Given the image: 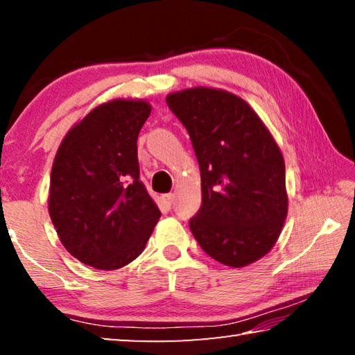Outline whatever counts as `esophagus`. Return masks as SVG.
Returning <instances> with one entry per match:
<instances>
[{
	"instance_id": "1",
	"label": "esophagus",
	"mask_w": 355,
	"mask_h": 355,
	"mask_svg": "<svg viewBox=\"0 0 355 355\" xmlns=\"http://www.w3.org/2000/svg\"><path fill=\"white\" fill-rule=\"evenodd\" d=\"M163 200H164V203L169 208H172V205H173V200H175V196L173 194H166V196H163Z\"/></svg>"
}]
</instances>
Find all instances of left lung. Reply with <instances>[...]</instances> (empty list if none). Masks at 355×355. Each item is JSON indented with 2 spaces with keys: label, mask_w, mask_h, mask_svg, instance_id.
I'll use <instances>...</instances> for the list:
<instances>
[{
  "label": "left lung",
  "mask_w": 355,
  "mask_h": 355,
  "mask_svg": "<svg viewBox=\"0 0 355 355\" xmlns=\"http://www.w3.org/2000/svg\"><path fill=\"white\" fill-rule=\"evenodd\" d=\"M166 103L189 133L202 205L189 228L207 255L243 268L272 249L288 211L285 161L255 111L236 95L196 87Z\"/></svg>",
  "instance_id": "8db88e82"
}]
</instances>
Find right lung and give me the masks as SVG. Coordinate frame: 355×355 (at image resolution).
Listing matches in <instances>:
<instances>
[{"instance_id": "obj_1", "label": "right lung", "mask_w": 355, "mask_h": 355, "mask_svg": "<svg viewBox=\"0 0 355 355\" xmlns=\"http://www.w3.org/2000/svg\"><path fill=\"white\" fill-rule=\"evenodd\" d=\"M146 101L100 105L71 128L51 169L50 218L81 263L119 269L141 255L159 219L139 178L137 136L150 116Z\"/></svg>"}]
</instances>
